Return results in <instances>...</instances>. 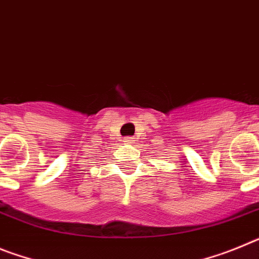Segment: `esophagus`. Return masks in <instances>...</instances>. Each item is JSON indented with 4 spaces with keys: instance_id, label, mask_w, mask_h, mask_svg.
I'll return each instance as SVG.
<instances>
[{
    "instance_id": "34e87169",
    "label": "esophagus",
    "mask_w": 259,
    "mask_h": 259,
    "mask_svg": "<svg viewBox=\"0 0 259 259\" xmlns=\"http://www.w3.org/2000/svg\"><path fill=\"white\" fill-rule=\"evenodd\" d=\"M132 141H134V139H132V137H130V136H127V137H124V139H123V143H124V144H132Z\"/></svg>"
}]
</instances>
